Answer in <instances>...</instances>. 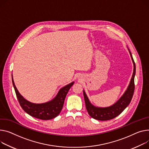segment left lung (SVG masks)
Instances as JSON below:
<instances>
[{
  "mask_svg": "<svg viewBox=\"0 0 149 149\" xmlns=\"http://www.w3.org/2000/svg\"><path fill=\"white\" fill-rule=\"evenodd\" d=\"M131 57L134 63V72L131 78L130 85L128 86L127 91L125 92L124 95L121 97L116 104L107 107V108H97L92 105L89 102L88 99L86 96L84 91H83L84 98L86 104V110L92 118L98 120H108L113 119L117 116L122 113V111L130 104L132 98L134 93L135 90V83H134V77L135 74V64L133 59L131 53L130 52Z\"/></svg>",
  "mask_w": 149,
  "mask_h": 149,
  "instance_id": "8db88e82",
  "label": "left lung"
}]
</instances>
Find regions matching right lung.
I'll list each match as a JSON object with an SVG mask.
<instances>
[{"label": "right lung", "mask_w": 149, "mask_h": 149, "mask_svg": "<svg viewBox=\"0 0 149 149\" xmlns=\"http://www.w3.org/2000/svg\"><path fill=\"white\" fill-rule=\"evenodd\" d=\"M12 81L17 100L23 110L28 114L41 120H50L57 116L61 113L65 99L74 82L62 88L56 97L52 101L41 104H35L26 101L19 93L14 83Z\"/></svg>", "instance_id": "add662e5"}]
</instances>
